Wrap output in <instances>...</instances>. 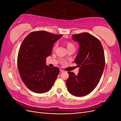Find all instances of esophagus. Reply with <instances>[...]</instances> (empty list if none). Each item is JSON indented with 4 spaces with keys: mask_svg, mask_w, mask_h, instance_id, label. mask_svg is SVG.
<instances>
[{
    "mask_svg": "<svg viewBox=\"0 0 121 121\" xmlns=\"http://www.w3.org/2000/svg\"><path fill=\"white\" fill-rule=\"evenodd\" d=\"M60 72H64V69H60Z\"/></svg>",
    "mask_w": 121,
    "mask_h": 121,
    "instance_id": "obj_1",
    "label": "esophagus"
}]
</instances>
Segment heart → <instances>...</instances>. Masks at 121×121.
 Here are the masks:
<instances>
[{"instance_id":"1","label":"heart","mask_w":121,"mask_h":121,"mask_svg":"<svg viewBox=\"0 0 121 121\" xmlns=\"http://www.w3.org/2000/svg\"><path fill=\"white\" fill-rule=\"evenodd\" d=\"M65 45H66L68 50L72 49H75V46L73 42H72L71 41H68V40H66V41H65ZM56 47H57V44L55 43L53 46V48H52L53 50H54V51L56 50Z\"/></svg>"}]
</instances>
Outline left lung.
Wrapping results in <instances>:
<instances>
[{
  "mask_svg": "<svg viewBox=\"0 0 121 121\" xmlns=\"http://www.w3.org/2000/svg\"><path fill=\"white\" fill-rule=\"evenodd\" d=\"M72 38L80 45L74 61L80 69L77 75L68 72L66 84L73 95L83 96L92 92L100 81L105 65L104 51L99 40L88 33L74 34Z\"/></svg>",
  "mask_w": 121,
  "mask_h": 121,
  "instance_id": "1",
  "label": "left lung"
}]
</instances>
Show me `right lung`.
Listing matches in <instances>:
<instances>
[{"label":"right lung","instance_id":"add662e5","mask_svg":"<svg viewBox=\"0 0 121 121\" xmlns=\"http://www.w3.org/2000/svg\"><path fill=\"white\" fill-rule=\"evenodd\" d=\"M62 36L45 31L29 34L21 44L17 56V67L21 78L33 92L42 93L49 91L59 74L58 68L45 65L54 43Z\"/></svg>","mask_w":121,"mask_h":121}]
</instances>
